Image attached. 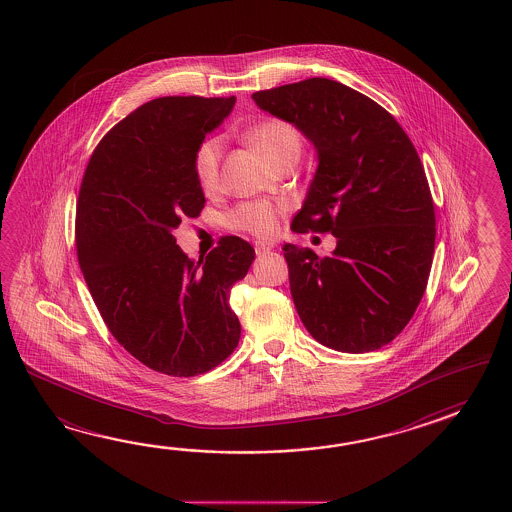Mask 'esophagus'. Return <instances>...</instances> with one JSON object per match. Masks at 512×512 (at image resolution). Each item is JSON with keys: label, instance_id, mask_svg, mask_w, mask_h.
<instances>
[{"label": "esophagus", "instance_id": "1", "mask_svg": "<svg viewBox=\"0 0 512 512\" xmlns=\"http://www.w3.org/2000/svg\"><path fill=\"white\" fill-rule=\"evenodd\" d=\"M272 245L271 241H256L254 243V249H256V254H265V252L272 251Z\"/></svg>", "mask_w": 512, "mask_h": 512}]
</instances>
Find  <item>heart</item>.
<instances>
[{"instance_id": "1", "label": "heart", "mask_w": 512, "mask_h": 512, "mask_svg": "<svg viewBox=\"0 0 512 512\" xmlns=\"http://www.w3.org/2000/svg\"><path fill=\"white\" fill-rule=\"evenodd\" d=\"M251 141L267 163L274 166L289 157H298L302 150V139L293 124L280 119H269L260 122L251 131ZM225 150V142L221 137H207L197 146L194 153V175L197 185L205 192H214L221 177V157ZM280 208L269 203H245L232 210L227 221L230 227L247 230L256 236H272L278 230Z\"/></svg>"}]
</instances>
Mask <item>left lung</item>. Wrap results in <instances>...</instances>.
<instances>
[{"label":"left lung","mask_w":512,"mask_h":512,"mask_svg":"<svg viewBox=\"0 0 512 512\" xmlns=\"http://www.w3.org/2000/svg\"><path fill=\"white\" fill-rule=\"evenodd\" d=\"M318 153L296 232H331L333 256L283 245L294 307L311 337L344 353L375 351L403 331L425 294L435 245L425 168L399 122L329 78L252 95Z\"/></svg>","instance_id":"left-lung-1"}]
</instances>
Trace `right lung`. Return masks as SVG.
I'll use <instances>...</instances> for the list:
<instances>
[{"instance_id":"add662e5","label":"right lung","mask_w":512,"mask_h":512,"mask_svg":"<svg viewBox=\"0 0 512 512\" xmlns=\"http://www.w3.org/2000/svg\"><path fill=\"white\" fill-rule=\"evenodd\" d=\"M236 104L234 97H161L142 104L98 142L77 201L78 263L111 335L144 366L194 377L240 342L229 305L254 249L221 238L207 258L175 245L183 218L205 196L194 153Z\"/></svg>"}]
</instances>
